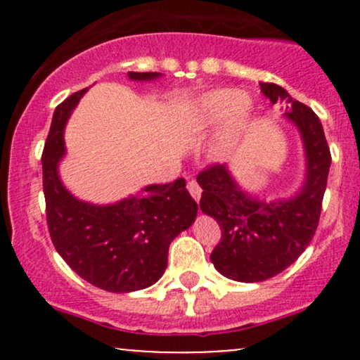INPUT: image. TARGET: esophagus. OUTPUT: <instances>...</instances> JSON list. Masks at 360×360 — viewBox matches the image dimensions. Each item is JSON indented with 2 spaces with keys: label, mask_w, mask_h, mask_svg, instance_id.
<instances>
[{
  "label": "esophagus",
  "mask_w": 360,
  "mask_h": 360,
  "mask_svg": "<svg viewBox=\"0 0 360 360\" xmlns=\"http://www.w3.org/2000/svg\"><path fill=\"white\" fill-rule=\"evenodd\" d=\"M188 191L191 193V196L194 198V200L200 201V198H201V188H200V184H198L194 179H191V181H189V183H188Z\"/></svg>",
  "instance_id": "obj_1"
}]
</instances>
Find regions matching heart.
I'll list each match as a JSON object with an SVG mask.
<instances>
[{"label": "heart", "instance_id": "obj_1", "mask_svg": "<svg viewBox=\"0 0 360 360\" xmlns=\"http://www.w3.org/2000/svg\"><path fill=\"white\" fill-rule=\"evenodd\" d=\"M250 101L238 89H213L193 100L183 111V125L189 134H203L221 125L223 130L214 139L210 155L221 160L232 152L242 128L249 118Z\"/></svg>", "mask_w": 360, "mask_h": 360}]
</instances>
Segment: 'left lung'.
Segmentation results:
<instances>
[{"label": "left lung", "instance_id": "left-lung-1", "mask_svg": "<svg viewBox=\"0 0 360 360\" xmlns=\"http://www.w3.org/2000/svg\"><path fill=\"white\" fill-rule=\"evenodd\" d=\"M260 91L272 105L288 103L284 117L303 140L307 177L295 196L266 201L243 191L225 164H213L198 174L203 189L201 212L213 217L221 229L210 259L220 274L240 283L274 278L303 254L320 220L332 164L323 127L313 110L272 82H260Z\"/></svg>", "mask_w": 360, "mask_h": 360}]
</instances>
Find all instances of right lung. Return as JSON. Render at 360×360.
<instances>
[{
    "label": "right lung",
    "instance_id": "1",
    "mask_svg": "<svg viewBox=\"0 0 360 360\" xmlns=\"http://www.w3.org/2000/svg\"><path fill=\"white\" fill-rule=\"evenodd\" d=\"M160 72H128L131 81H152ZM81 89L53 111L42 154L44 194L52 243L69 267L93 286L111 292L146 289L162 278L169 245L193 225L198 203L183 177L150 184L113 205H91L62 184L64 128L79 103Z\"/></svg>",
    "mask_w": 360,
    "mask_h": 360
}]
</instances>
